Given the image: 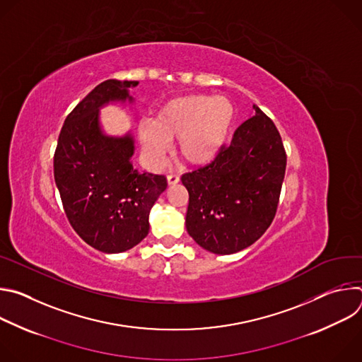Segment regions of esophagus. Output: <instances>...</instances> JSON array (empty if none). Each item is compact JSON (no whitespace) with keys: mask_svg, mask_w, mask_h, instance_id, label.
<instances>
[{"mask_svg":"<svg viewBox=\"0 0 362 362\" xmlns=\"http://www.w3.org/2000/svg\"><path fill=\"white\" fill-rule=\"evenodd\" d=\"M179 180H180V179H179L177 175H169V176H168V185H170V186L179 183Z\"/></svg>","mask_w":362,"mask_h":362,"instance_id":"obj_1","label":"esophagus"}]
</instances>
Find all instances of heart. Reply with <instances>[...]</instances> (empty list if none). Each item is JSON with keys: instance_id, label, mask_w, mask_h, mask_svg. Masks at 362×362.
Listing matches in <instances>:
<instances>
[{"instance_id": "heart-1", "label": "heart", "mask_w": 362, "mask_h": 362, "mask_svg": "<svg viewBox=\"0 0 362 362\" xmlns=\"http://www.w3.org/2000/svg\"><path fill=\"white\" fill-rule=\"evenodd\" d=\"M235 116L233 103L223 95L190 94L168 101L153 122L137 124L144 163L160 169L170 150L169 140H177V154L185 163L196 168L212 163L229 139Z\"/></svg>"}]
</instances>
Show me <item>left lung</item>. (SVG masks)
I'll return each mask as SVG.
<instances>
[{
    "label": "left lung",
    "instance_id": "8db88e82",
    "mask_svg": "<svg viewBox=\"0 0 362 362\" xmlns=\"http://www.w3.org/2000/svg\"><path fill=\"white\" fill-rule=\"evenodd\" d=\"M286 154L274 122L253 106L230 146L203 169L185 173L186 229L216 255L236 253L259 239L274 221Z\"/></svg>",
    "mask_w": 362,
    "mask_h": 362
}]
</instances>
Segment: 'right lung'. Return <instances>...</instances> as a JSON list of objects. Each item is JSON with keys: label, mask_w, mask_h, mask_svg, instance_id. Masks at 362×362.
Returning a JSON list of instances; mask_svg holds the SVG:
<instances>
[{"label": "right lung", "mask_w": 362, "mask_h": 362, "mask_svg": "<svg viewBox=\"0 0 362 362\" xmlns=\"http://www.w3.org/2000/svg\"><path fill=\"white\" fill-rule=\"evenodd\" d=\"M137 81L106 80L67 116L54 154V179L64 212L78 236L105 253L134 247L148 233V215L166 190L162 175L133 166L134 136H112L101 124L106 106H130ZM133 109V107H132Z\"/></svg>", "instance_id": "1"}]
</instances>
